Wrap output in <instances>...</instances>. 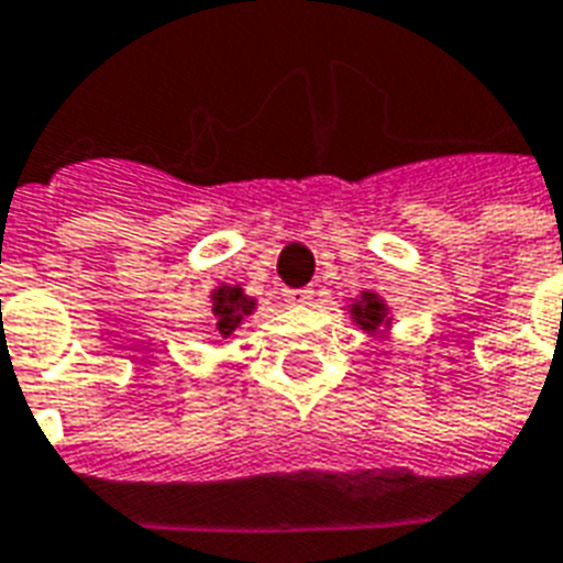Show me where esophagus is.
Wrapping results in <instances>:
<instances>
[{
    "label": "esophagus",
    "instance_id": "34e87169",
    "mask_svg": "<svg viewBox=\"0 0 563 563\" xmlns=\"http://www.w3.org/2000/svg\"><path fill=\"white\" fill-rule=\"evenodd\" d=\"M283 298H286V303H291V307H307V303L312 300V291L310 289H289L286 295H283Z\"/></svg>",
    "mask_w": 563,
    "mask_h": 563
}]
</instances>
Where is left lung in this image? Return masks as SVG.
<instances>
[{
	"label": "left lung",
	"instance_id": "8db88e82",
	"mask_svg": "<svg viewBox=\"0 0 563 563\" xmlns=\"http://www.w3.org/2000/svg\"><path fill=\"white\" fill-rule=\"evenodd\" d=\"M349 319L363 333H377L380 328H393V310H389V303L375 289H363L360 298L349 300Z\"/></svg>",
	"mask_w": 563,
	"mask_h": 563
}]
</instances>
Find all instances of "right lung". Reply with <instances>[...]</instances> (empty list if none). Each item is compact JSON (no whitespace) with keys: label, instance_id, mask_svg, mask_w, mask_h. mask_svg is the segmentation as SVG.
<instances>
[{"label":"right lung","instance_id":"right-lung-1","mask_svg":"<svg viewBox=\"0 0 563 563\" xmlns=\"http://www.w3.org/2000/svg\"><path fill=\"white\" fill-rule=\"evenodd\" d=\"M212 319H214V333L221 339H235V330L242 328L244 319L256 312V298H251L244 291L242 283H221L214 286L212 295Z\"/></svg>","mask_w":563,"mask_h":563}]
</instances>
